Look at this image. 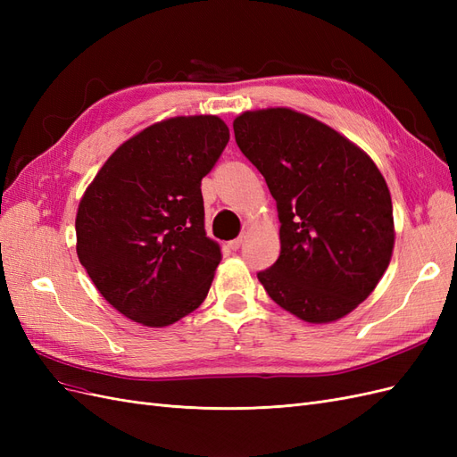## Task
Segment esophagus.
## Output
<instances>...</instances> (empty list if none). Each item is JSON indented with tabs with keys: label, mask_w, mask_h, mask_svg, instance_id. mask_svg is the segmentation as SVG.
<instances>
[{
	"label": "esophagus",
	"mask_w": 457,
	"mask_h": 457,
	"mask_svg": "<svg viewBox=\"0 0 457 457\" xmlns=\"http://www.w3.org/2000/svg\"><path fill=\"white\" fill-rule=\"evenodd\" d=\"M240 245H242V237H240V238H234V240H230V242H228V247H230L232 252L240 250Z\"/></svg>",
	"instance_id": "1"
}]
</instances>
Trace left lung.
Wrapping results in <instances>:
<instances>
[{
    "instance_id": "left-lung-1",
    "label": "left lung",
    "mask_w": 457,
    "mask_h": 457,
    "mask_svg": "<svg viewBox=\"0 0 457 457\" xmlns=\"http://www.w3.org/2000/svg\"><path fill=\"white\" fill-rule=\"evenodd\" d=\"M232 128L278 207L280 257L259 282L301 320H339L376 289L393 255L381 171L347 137L292 108L247 110Z\"/></svg>"
}]
</instances>
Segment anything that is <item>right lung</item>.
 <instances>
[{
	"label": "right lung",
	"mask_w": 457,
	"mask_h": 457,
	"mask_svg": "<svg viewBox=\"0 0 457 457\" xmlns=\"http://www.w3.org/2000/svg\"><path fill=\"white\" fill-rule=\"evenodd\" d=\"M228 139L217 116L152 123L116 148L81 196L79 262L129 320L170 326L210 292L220 247L205 237L200 185Z\"/></svg>",
	"instance_id": "1"
}]
</instances>
